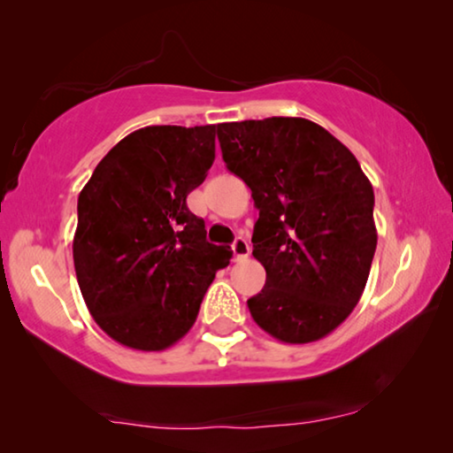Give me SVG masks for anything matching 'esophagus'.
I'll use <instances>...</instances> for the list:
<instances>
[{"instance_id": "esophagus-1", "label": "esophagus", "mask_w": 453, "mask_h": 453, "mask_svg": "<svg viewBox=\"0 0 453 453\" xmlns=\"http://www.w3.org/2000/svg\"><path fill=\"white\" fill-rule=\"evenodd\" d=\"M232 252H234V260H246L250 256V243L248 240L238 238L232 243Z\"/></svg>"}]
</instances>
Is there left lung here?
Here are the masks:
<instances>
[{"label":"left lung","mask_w":453,"mask_h":453,"mask_svg":"<svg viewBox=\"0 0 453 453\" xmlns=\"http://www.w3.org/2000/svg\"><path fill=\"white\" fill-rule=\"evenodd\" d=\"M218 139L260 211L252 254L265 284L248 300L250 314L282 342L322 339L367 284L377 248L371 181L339 139L306 119L221 123Z\"/></svg>","instance_id":"left-lung-1"}]
</instances>
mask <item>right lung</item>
<instances>
[{
    "mask_svg": "<svg viewBox=\"0 0 453 453\" xmlns=\"http://www.w3.org/2000/svg\"><path fill=\"white\" fill-rule=\"evenodd\" d=\"M215 128H139L78 196V286L96 325L128 349L165 350L183 339L232 257L205 240V221L188 207L213 165Z\"/></svg>",
    "mask_w": 453,
    "mask_h": 453,
    "instance_id": "1",
    "label": "right lung"
}]
</instances>
